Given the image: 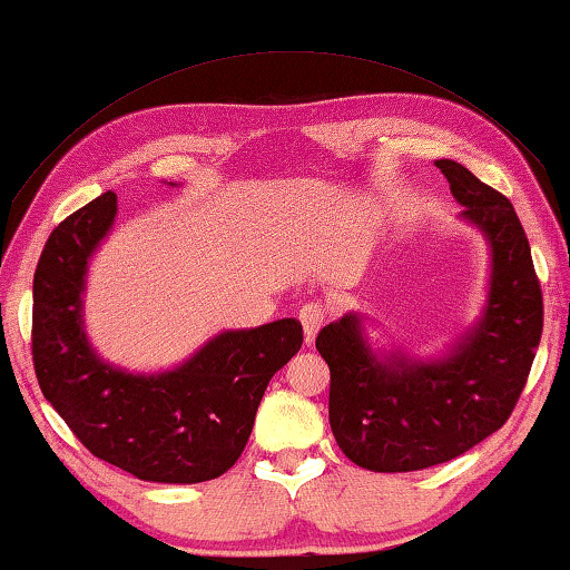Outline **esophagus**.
I'll return each instance as SVG.
<instances>
[{
    "label": "esophagus",
    "mask_w": 570,
    "mask_h": 570,
    "mask_svg": "<svg viewBox=\"0 0 570 570\" xmlns=\"http://www.w3.org/2000/svg\"><path fill=\"white\" fill-rule=\"evenodd\" d=\"M324 308L320 304H306L302 306V312H298V322H302V330L306 342H314V336L320 334V330L324 326Z\"/></svg>",
    "instance_id": "esophagus-1"
}]
</instances>
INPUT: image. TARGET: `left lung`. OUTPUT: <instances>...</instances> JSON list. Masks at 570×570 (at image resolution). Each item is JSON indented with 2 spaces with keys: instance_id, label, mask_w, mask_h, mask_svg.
Segmentation results:
<instances>
[{
  "instance_id": "8db88e82",
  "label": "left lung",
  "mask_w": 570,
  "mask_h": 570,
  "mask_svg": "<svg viewBox=\"0 0 570 570\" xmlns=\"http://www.w3.org/2000/svg\"><path fill=\"white\" fill-rule=\"evenodd\" d=\"M435 166L465 206L460 218L490 248L488 296L478 320L438 356L402 346L372 350L360 312L326 324L316 336L332 374L336 445L372 472L440 465L503 428L543 332V296L513 204L455 160L442 158Z\"/></svg>"
}]
</instances>
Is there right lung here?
<instances>
[{"label": "right lung", "instance_id": "add662e5", "mask_svg": "<svg viewBox=\"0 0 570 570\" xmlns=\"http://www.w3.org/2000/svg\"><path fill=\"white\" fill-rule=\"evenodd\" d=\"M115 216L118 196L108 190L47 238L32 286L37 382L95 458L148 482L214 480L234 468L268 382L302 350V324L220 332L163 372L105 362L85 332L82 296Z\"/></svg>", "mask_w": 570, "mask_h": 570}]
</instances>
